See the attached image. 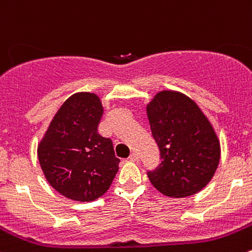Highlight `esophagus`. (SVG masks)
Masks as SVG:
<instances>
[{
    "label": "esophagus",
    "mask_w": 252,
    "mask_h": 252,
    "mask_svg": "<svg viewBox=\"0 0 252 252\" xmlns=\"http://www.w3.org/2000/svg\"><path fill=\"white\" fill-rule=\"evenodd\" d=\"M129 160H131V161H138L139 160L138 153H136V152L131 153V156H129Z\"/></svg>",
    "instance_id": "esophagus-1"
}]
</instances>
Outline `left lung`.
Wrapping results in <instances>:
<instances>
[{"label":"left lung","mask_w":252,"mask_h":252,"mask_svg":"<svg viewBox=\"0 0 252 252\" xmlns=\"http://www.w3.org/2000/svg\"><path fill=\"white\" fill-rule=\"evenodd\" d=\"M160 164L148 170L152 185L169 197H186L202 190L216 173L220 146L197 104L178 92L157 94L147 106Z\"/></svg>","instance_id":"8db88e82"}]
</instances>
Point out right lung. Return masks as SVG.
I'll return each instance as SVG.
<instances>
[{"label":"right lung","mask_w":252,"mask_h":252,"mask_svg":"<svg viewBox=\"0 0 252 252\" xmlns=\"http://www.w3.org/2000/svg\"><path fill=\"white\" fill-rule=\"evenodd\" d=\"M95 94L67 99L38 148L39 163L50 185L74 201L89 202L108 191L119 170L114 144L98 132L103 116Z\"/></svg>","instance_id":"obj_1"}]
</instances>
